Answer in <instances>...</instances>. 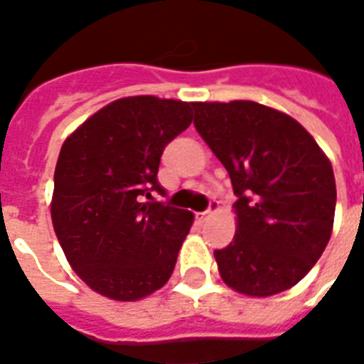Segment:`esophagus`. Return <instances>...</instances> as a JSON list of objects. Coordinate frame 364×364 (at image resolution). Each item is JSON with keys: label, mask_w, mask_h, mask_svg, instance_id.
I'll use <instances>...</instances> for the list:
<instances>
[{"label": "esophagus", "mask_w": 364, "mask_h": 364, "mask_svg": "<svg viewBox=\"0 0 364 364\" xmlns=\"http://www.w3.org/2000/svg\"><path fill=\"white\" fill-rule=\"evenodd\" d=\"M216 210H218V203H216V200H210V206H208V210L200 213L198 216H200V220H205V218H208V216H213Z\"/></svg>", "instance_id": "esophagus-1"}]
</instances>
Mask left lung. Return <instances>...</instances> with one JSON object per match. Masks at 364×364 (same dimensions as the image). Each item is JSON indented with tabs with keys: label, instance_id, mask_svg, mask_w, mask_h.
<instances>
[{
	"label": "left lung",
	"instance_id": "1",
	"mask_svg": "<svg viewBox=\"0 0 364 364\" xmlns=\"http://www.w3.org/2000/svg\"><path fill=\"white\" fill-rule=\"evenodd\" d=\"M195 128L226 167L236 236L216 250L222 281L245 296H273L302 281L333 230L336 177L312 134L255 103H195Z\"/></svg>",
	"mask_w": 364,
	"mask_h": 364
}]
</instances>
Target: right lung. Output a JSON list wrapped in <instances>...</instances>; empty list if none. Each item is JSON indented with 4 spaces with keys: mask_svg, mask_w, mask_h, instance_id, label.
<instances>
[{
    "mask_svg": "<svg viewBox=\"0 0 364 364\" xmlns=\"http://www.w3.org/2000/svg\"><path fill=\"white\" fill-rule=\"evenodd\" d=\"M193 105L122 97L91 114L62 144L52 224L68 263L99 294L134 302L161 289L193 226V214L151 191L164 148L189 127Z\"/></svg>",
    "mask_w": 364,
    "mask_h": 364,
    "instance_id": "add662e5",
    "label": "right lung"
}]
</instances>
